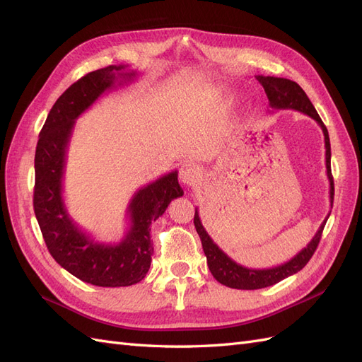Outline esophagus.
I'll return each mask as SVG.
<instances>
[{
    "label": "esophagus",
    "instance_id": "1",
    "mask_svg": "<svg viewBox=\"0 0 362 362\" xmlns=\"http://www.w3.org/2000/svg\"><path fill=\"white\" fill-rule=\"evenodd\" d=\"M180 180L185 184V185H194L201 180V168L199 164L187 161L184 163L180 170Z\"/></svg>",
    "mask_w": 362,
    "mask_h": 362
}]
</instances>
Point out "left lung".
I'll list each match as a JSON object with an SVG mask.
<instances>
[{
  "instance_id": "obj_1",
  "label": "left lung",
  "mask_w": 362,
  "mask_h": 362,
  "mask_svg": "<svg viewBox=\"0 0 362 362\" xmlns=\"http://www.w3.org/2000/svg\"><path fill=\"white\" fill-rule=\"evenodd\" d=\"M257 80L261 83L262 87H264V92L269 98V105L273 108V110H286V108H291V110H298L303 115H308L310 117H313L315 120L317 124L320 125V128L323 131V136H325L326 173H327V180H329V184H331L329 198H331V206H332L334 178H332V172H331L329 134H327V129H326L325 124L322 122L319 113L315 112V108L311 104L310 98L306 96V93L303 92V89L298 83H294L291 80L278 78V76H262V75H258ZM329 214H327V217H329ZM327 217L320 225L319 231L315 233V235L313 237L308 246L303 247L298 255L291 258L290 261L284 262V264H281V266L272 267V269H262V270L243 267V266L237 264L234 259L229 258L225 252L213 242V238L205 231L198 210H194L193 222H194L196 231H198V234L201 237L208 269H210L211 275L216 278V281L223 284V286H226L229 288L258 290V288L275 286L276 282L294 275V273H298L299 270H302L306 266V262L311 259L317 246H319Z\"/></svg>"
}]
</instances>
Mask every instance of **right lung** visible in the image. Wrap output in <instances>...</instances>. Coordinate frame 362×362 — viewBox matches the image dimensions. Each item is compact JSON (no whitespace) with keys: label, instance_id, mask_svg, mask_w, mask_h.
<instances>
[{"label":"right lung","instance_id":"obj_1","mask_svg":"<svg viewBox=\"0 0 362 362\" xmlns=\"http://www.w3.org/2000/svg\"><path fill=\"white\" fill-rule=\"evenodd\" d=\"M137 72L124 64L89 72L74 83L52 105L35 157V214L52 258L71 275L98 287H128L140 282L151 267L154 247L151 225L184 194L173 170L134 193L128 205L129 228L119 243H100L69 216L63 201V175L75 120L116 83L133 81Z\"/></svg>","mask_w":362,"mask_h":362}]
</instances>
